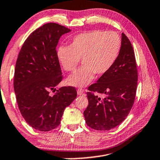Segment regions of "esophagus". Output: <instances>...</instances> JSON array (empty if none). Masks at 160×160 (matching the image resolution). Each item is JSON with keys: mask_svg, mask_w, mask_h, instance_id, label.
Returning a JSON list of instances; mask_svg holds the SVG:
<instances>
[{"mask_svg": "<svg viewBox=\"0 0 160 160\" xmlns=\"http://www.w3.org/2000/svg\"><path fill=\"white\" fill-rule=\"evenodd\" d=\"M77 92H78V95H84V90H83V89H82V88H79V89L78 90Z\"/></svg>", "mask_w": 160, "mask_h": 160, "instance_id": "34e87169", "label": "esophagus"}]
</instances>
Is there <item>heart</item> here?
Listing matches in <instances>:
<instances>
[{
    "label": "heart",
    "instance_id": "heart-1",
    "mask_svg": "<svg viewBox=\"0 0 160 160\" xmlns=\"http://www.w3.org/2000/svg\"><path fill=\"white\" fill-rule=\"evenodd\" d=\"M121 46L120 37L115 32L92 30L76 35L69 46H61L57 50L58 60L68 72L75 71L82 60V66L69 76L67 82L83 87L89 84L95 75H105L115 64Z\"/></svg>",
    "mask_w": 160,
    "mask_h": 160
}]
</instances>
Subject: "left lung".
Listing matches in <instances>:
<instances>
[{"label":"left lung","instance_id":"obj_1","mask_svg":"<svg viewBox=\"0 0 160 160\" xmlns=\"http://www.w3.org/2000/svg\"><path fill=\"white\" fill-rule=\"evenodd\" d=\"M138 77L132 45L122 33L121 50L115 64L88 88L89 103L83 112L88 126L106 131L122 122L135 101ZM98 93H102L104 98H100Z\"/></svg>","mask_w":160,"mask_h":160}]
</instances>
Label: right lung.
Segmentation results:
<instances>
[{
  "label": "right lung",
  "instance_id": "add662e5",
  "mask_svg": "<svg viewBox=\"0 0 160 160\" xmlns=\"http://www.w3.org/2000/svg\"><path fill=\"white\" fill-rule=\"evenodd\" d=\"M69 32L54 22L42 25L27 38L18 56L13 82L17 103L26 122L37 130L56 128L65 108L77 97L70 86L50 95L62 79L56 47L60 37Z\"/></svg>",
  "mask_w": 160,
  "mask_h": 160
}]
</instances>
